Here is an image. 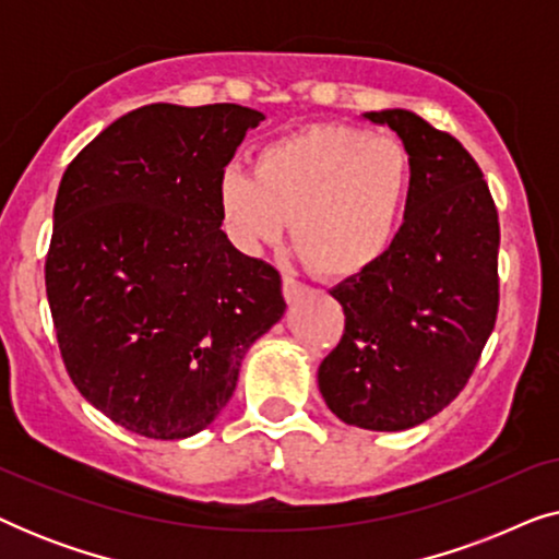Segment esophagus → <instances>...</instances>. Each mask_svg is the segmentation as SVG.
I'll return each instance as SVG.
<instances>
[{"instance_id": "1", "label": "esophagus", "mask_w": 559, "mask_h": 559, "mask_svg": "<svg viewBox=\"0 0 559 559\" xmlns=\"http://www.w3.org/2000/svg\"><path fill=\"white\" fill-rule=\"evenodd\" d=\"M282 293H285L287 302H295L297 297L305 293V285L302 282H297L295 277H289V274H285V277H282Z\"/></svg>"}]
</instances>
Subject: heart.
I'll list each match as a JSON object with an SVG mask.
<instances>
[{
    "mask_svg": "<svg viewBox=\"0 0 559 559\" xmlns=\"http://www.w3.org/2000/svg\"><path fill=\"white\" fill-rule=\"evenodd\" d=\"M415 186L400 140L348 124H310L266 142L254 175L218 180L226 231L243 251L277 243L293 221L297 254L318 277L346 282L392 254Z\"/></svg>",
    "mask_w": 559,
    "mask_h": 559,
    "instance_id": "1",
    "label": "heart"
}]
</instances>
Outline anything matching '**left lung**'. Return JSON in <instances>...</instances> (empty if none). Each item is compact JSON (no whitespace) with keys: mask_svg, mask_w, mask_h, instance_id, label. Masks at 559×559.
Segmentation results:
<instances>
[{"mask_svg":"<svg viewBox=\"0 0 559 559\" xmlns=\"http://www.w3.org/2000/svg\"><path fill=\"white\" fill-rule=\"evenodd\" d=\"M364 117L409 150L415 186L392 254L331 289L346 331L318 386L346 425L396 432L445 409L476 369L499 312V213L455 136L407 109Z\"/></svg>","mask_w":559,"mask_h":559,"instance_id":"left-lung-1","label":"left lung"}]
</instances>
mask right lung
I'll return each mask as SVG.
<instances>
[{"instance_id": "right-lung-1", "label": "right lung", "mask_w": 559, "mask_h": 559, "mask_svg": "<svg viewBox=\"0 0 559 559\" xmlns=\"http://www.w3.org/2000/svg\"><path fill=\"white\" fill-rule=\"evenodd\" d=\"M262 111L150 104L60 180L45 289L68 377L129 432L182 440L231 400L285 316L280 272L221 231L218 180Z\"/></svg>"}]
</instances>
